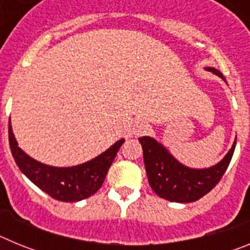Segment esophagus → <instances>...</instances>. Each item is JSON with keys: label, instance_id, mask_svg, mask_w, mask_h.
<instances>
[{"label": "esophagus", "instance_id": "34e87169", "mask_svg": "<svg viewBox=\"0 0 250 250\" xmlns=\"http://www.w3.org/2000/svg\"><path fill=\"white\" fill-rule=\"evenodd\" d=\"M147 130V125L146 124H144V123H138L135 125V126H134V130H132V131H134V135H140V134H143V132H145Z\"/></svg>", "mask_w": 250, "mask_h": 250}]
</instances>
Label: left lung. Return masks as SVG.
<instances>
[{"mask_svg":"<svg viewBox=\"0 0 250 250\" xmlns=\"http://www.w3.org/2000/svg\"><path fill=\"white\" fill-rule=\"evenodd\" d=\"M225 81L219 70L205 67ZM147 179L151 189L160 198L175 203H193L199 200L220 182L234 154L237 139L222 161L208 169H191L179 163L160 143L150 136L139 138Z\"/></svg>","mask_w":250,"mask_h":250,"instance_id":"obj_1","label":"left lung"}]
</instances>
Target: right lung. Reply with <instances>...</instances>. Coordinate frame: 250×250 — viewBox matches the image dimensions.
Segmentation results:
<instances>
[{"label": "right lung", "mask_w": 250, "mask_h": 250, "mask_svg": "<svg viewBox=\"0 0 250 250\" xmlns=\"http://www.w3.org/2000/svg\"><path fill=\"white\" fill-rule=\"evenodd\" d=\"M8 140L13 159L22 173L51 198L66 203L80 202L94 195L100 189L109 167L125 141L124 139L116 141L103 154L83 164L57 167L42 164L20 149L12 132L11 121H8Z\"/></svg>", "instance_id": "1"}]
</instances>
